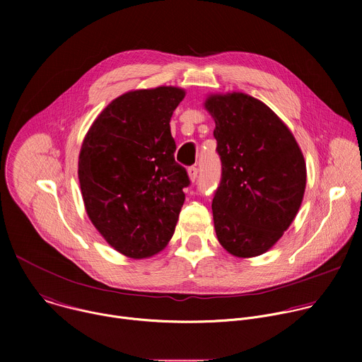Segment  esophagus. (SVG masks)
I'll list each match as a JSON object with an SVG mask.
<instances>
[{"instance_id": "esophagus-1", "label": "esophagus", "mask_w": 362, "mask_h": 362, "mask_svg": "<svg viewBox=\"0 0 362 362\" xmlns=\"http://www.w3.org/2000/svg\"><path fill=\"white\" fill-rule=\"evenodd\" d=\"M197 173H199V170H197V168H194V166H190V168L187 169V175H189L190 182H194V180L197 179Z\"/></svg>"}]
</instances>
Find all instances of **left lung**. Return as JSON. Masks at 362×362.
I'll list each match as a JSON object with an SVG mask.
<instances>
[{"label": "left lung", "instance_id": "left-lung-1", "mask_svg": "<svg viewBox=\"0 0 362 362\" xmlns=\"http://www.w3.org/2000/svg\"><path fill=\"white\" fill-rule=\"evenodd\" d=\"M204 107L222 177L212 202L218 240L233 256L265 253L293 222L303 199L306 165L286 124L245 93L212 94Z\"/></svg>", "mask_w": 362, "mask_h": 362}]
</instances>
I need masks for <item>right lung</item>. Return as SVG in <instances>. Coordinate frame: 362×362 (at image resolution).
Instances as JSON below:
<instances>
[{"mask_svg": "<svg viewBox=\"0 0 362 362\" xmlns=\"http://www.w3.org/2000/svg\"><path fill=\"white\" fill-rule=\"evenodd\" d=\"M185 90L162 86L115 98L88 129L78 156L87 215L117 252L141 259L175 233L190 180L176 163L170 119Z\"/></svg>", "mask_w": 362, "mask_h": 362, "instance_id": "add662e5", "label": "right lung"}]
</instances>
